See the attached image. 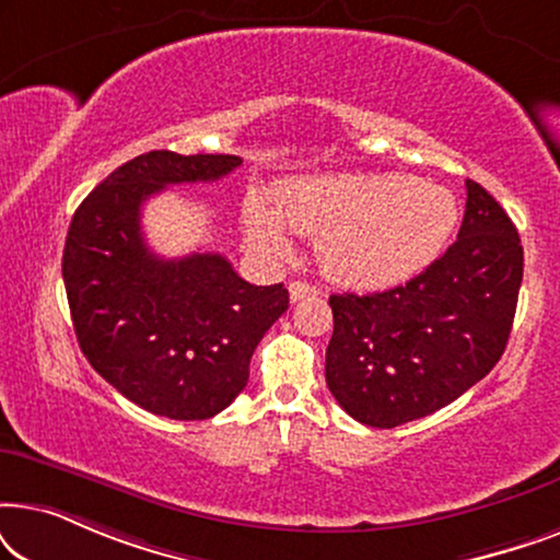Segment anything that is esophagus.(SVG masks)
<instances>
[{
  "label": "esophagus",
  "mask_w": 560,
  "mask_h": 560,
  "mask_svg": "<svg viewBox=\"0 0 560 560\" xmlns=\"http://www.w3.org/2000/svg\"><path fill=\"white\" fill-rule=\"evenodd\" d=\"M288 293H290V301L298 303V301H303V298L316 295V293H318V288H316V285H311V282L293 280V282H290V285H288Z\"/></svg>",
  "instance_id": "1"
}]
</instances>
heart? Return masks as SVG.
<instances>
[{"mask_svg": "<svg viewBox=\"0 0 560 560\" xmlns=\"http://www.w3.org/2000/svg\"><path fill=\"white\" fill-rule=\"evenodd\" d=\"M275 214L259 201L244 209L249 242L288 255L285 224L318 236V262L334 280L385 288L425 270L458 224L446 188L405 173H328L290 180L275 194Z\"/></svg>", "mask_w": 560, "mask_h": 560, "instance_id": "heart-1", "label": "heart"}]
</instances>
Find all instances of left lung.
Returning <instances> with one entry per match:
<instances>
[{
	"label": "left lung",
	"instance_id": "8db88e82",
	"mask_svg": "<svg viewBox=\"0 0 560 560\" xmlns=\"http://www.w3.org/2000/svg\"><path fill=\"white\" fill-rule=\"evenodd\" d=\"M523 244L494 196L466 180L458 240L405 285L336 293L326 385L359 423L395 428L446 408L508 347Z\"/></svg>",
	"mask_w": 560,
	"mask_h": 560
}]
</instances>
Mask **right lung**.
Here are the masks:
<instances>
[{"label":"right lung","instance_id":"1","mask_svg":"<svg viewBox=\"0 0 560 560\" xmlns=\"http://www.w3.org/2000/svg\"><path fill=\"white\" fill-rule=\"evenodd\" d=\"M240 165L236 155L144 152L98 183L68 226L63 282L83 357L155 416L206 420L229 408L257 343L288 311L282 282L252 285L213 252L163 259L144 244L150 196Z\"/></svg>","mask_w":560,"mask_h":560}]
</instances>
